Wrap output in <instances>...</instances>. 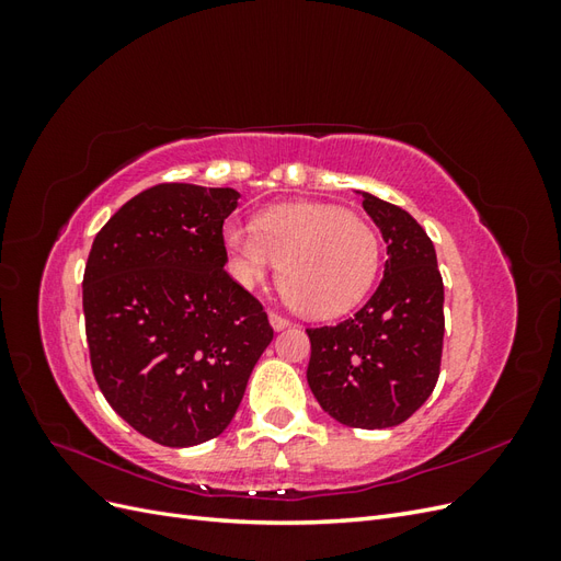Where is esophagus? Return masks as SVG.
Instances as JSON below:
<instances>
[{"label":"esophagus","instance_id":"34e87169","mask_svg":"<svg viewBox=\"0 0 561 561\" xmlns=\"http://www.w3.org/2000/svg\"><path fill=\"white\" fill-rule=\"evenodd\" d=\"M268 322H271V328H274V330H285L287 325H290V320H287L280 313H276V311H268Z\"/></svg>","mask_w":561,"mask_h":561}]
</instances>
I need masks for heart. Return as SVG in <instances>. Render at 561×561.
<instances>
[{
  "instance_id": "obj_1",
  "label": "heart",
  "mask_w": 561,
  "mask_h": 561,
  "mask_svg": "<svg viewBox=\"0 0 561 561\" xmlns=\"http://www.w3.org/2000/svg\"><path fill=\"white\" fill-rule=\"evenodd\" d=\"M233 276L254 287L278 266V287L293 309L332 318L358 304L377 278L379 236L363 217L328 203H290L250 225H227Z\"/></svg>"
}]
</instances>
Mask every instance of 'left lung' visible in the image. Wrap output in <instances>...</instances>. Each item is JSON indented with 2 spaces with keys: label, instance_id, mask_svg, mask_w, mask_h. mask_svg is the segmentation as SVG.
<instances>
[{
  "label": "left lung",
  "instance_id": "left-lung-1",
  "mask_svg": "<svg viewBox=\"0 0 561 561\" xmlns=\"http://www.w3.org/2000/svg\"><path fill=\"white\" fill-rule=\"evenodd\" d=\"M363 208L388 245L383 278L358 313L307 330V379L332 419L377 431L407 421L433 393L443 360L445 285L433 241L410 213L365 192Z\"/></svg>",
  "mask_w": 561,
  "mask_h": 561
}]
</instances>
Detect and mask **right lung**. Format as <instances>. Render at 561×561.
I'll return each instance as SVG.
<instances>
[{"mask_svg":"<svg viewBox=\"0 0 561 561\" xmlns=\"http://www.w3.org/2000/svg\"><path fill=\"white\" fill-rule=\"evenodd\" d=\"M229 186L163 182L98 231L83 271L93 377L112 410L163 447L222 433L274 339L266 311L227 271Z\"/></svg>","mask_w":561,"mask_h":561,"instance_id":"obj_1","label":"right lung"}]
</instances>
